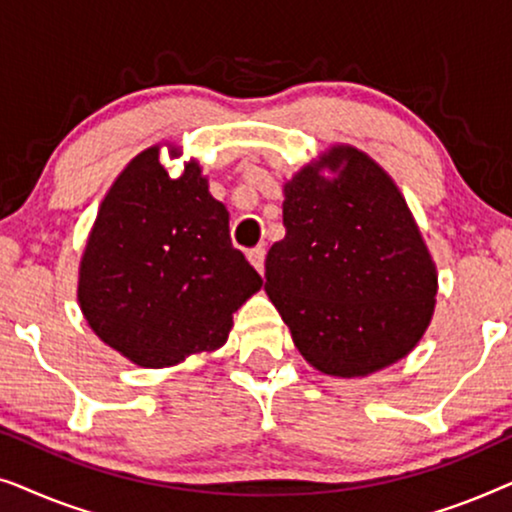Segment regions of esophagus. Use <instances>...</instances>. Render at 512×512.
I'll use <instances>...</instances> for the list:
<instances>
[{
	"label": "esophagus",
	"mask_w": 512,
	"mask_h": 512,
	"mask_svg": "<svg viewBox=\"0 0 512 512\" xmlns=\"http://www.w3.org/2000/svg\"><path fill=\"white\" fill-rule=\"evenodd\" d=\"M249 261L254 263V268L263 275V272H265V247H263V244H258V247L249 251Z\"/></svg>",
	"instance_id": "obj_1"
}]
</instances>
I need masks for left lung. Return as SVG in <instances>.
I'll return each mask as SVG.
<instances>
[{"mask_svg": "<svg viewBox=\"0 0 512 512\" xmlns=\"http://www.w3.org/2000/svg\"><path fill=\"white\" fill-rule=\"evenodd\" d=\"M284 186V240L265 258V291L300 354L321 373L359 377L410 352L436 303V265L380 165L335 146Z\"/></svg>", "mask_w": 512, "mask_h": 512, "instance_id": "1", "label": "left lung"}]
</instances>
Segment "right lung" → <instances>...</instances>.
<instances>
[{
  "label": "right lung",
  "mask_w": 512,
  "mask_h": 512,
  "mask_svg": "<svg viewBox=\"0 0 512 512\" xmlns=\"http://www.w3.org/2000/svg\"><path fill=\"white\" fill-rule=\"evenodd\" d=\"M263 279L230 242L228 212L198 163L172 179L158 146L104 198L81 261L83 317L116 352L165 368L221 347L233 312Z\"/></svg>",
  "instance_id": "right-lung-1"
}]
</instances>
